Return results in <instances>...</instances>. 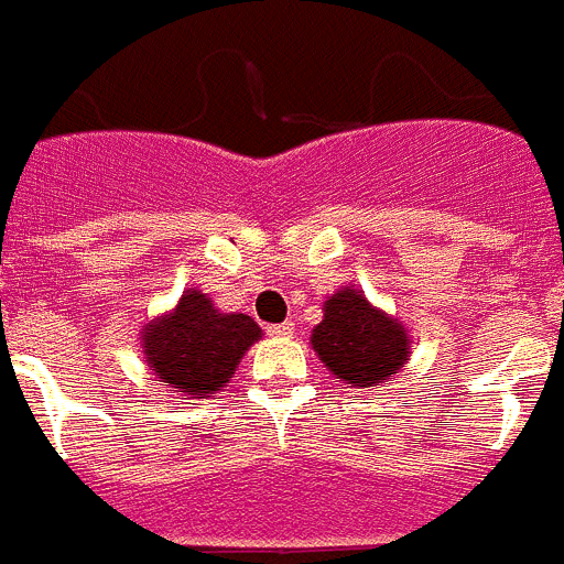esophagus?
Listing matches in <instances>:
<instances>
[{
	"mask_svg": "<svg viewBox=\"0 0 564 564\" xmlns=\"http://www.w3.org/2000/svg\"><path fill=\"white\" fill-rule=\"evenodd\" d=\"M267 334H270V337H292L294 334V323H275V326H270L267 328Z\"/></svg>",
	"mask_w": 564,
	"mask_h": 564,
	"instance_id": "esophagus-1",
	"label": "esophagus"
}]
</instances>
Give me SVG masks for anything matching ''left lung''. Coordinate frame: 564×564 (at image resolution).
<instances>
[{
	"instance_id": "8db88e82",
	"label": "left lung",
	"mask_w": 564,
	"mask_h": 564,
	"mask_svg": "<svg viewBox=\"0 0 564 564\" xmlns=\"http://www.w3.org/2000/svg\"><path fill=\"white\" fill-rule=\"evenodd\" d=\"M312 345L334 377L348 388H373L404 368L410 354L402 323L384 317L357 289L345 286L326 301V317Z\"/></svg>"
}]
</instances>
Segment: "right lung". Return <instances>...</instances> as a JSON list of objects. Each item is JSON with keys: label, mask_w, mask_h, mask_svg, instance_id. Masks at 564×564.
<instances>
[{"label": "right lung", "mask_w": 564, "mask_h": 564, "mask_svg": "<svg viewBox=\"0 0 564 564\" xmlns=\"http://www.w3.org/2000/svg\"><path fill=\"white\" fill-rule=\"evenodd\" d=\"M261 337V328L247 314H221L210 297L191 289L180 306L145 326V362L156 379L176 393L205 399L230 382L245 351Z\"/></svg>", "instance_id": "add662e5"}]
</instances>
